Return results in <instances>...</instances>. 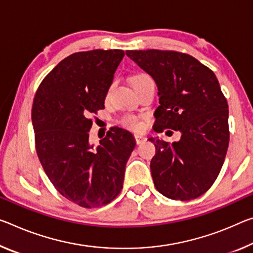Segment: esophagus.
I'll return each instance as SVG.
<instances>
[{
    "label": "esophagus",
    "mask_w": 253,
    "mask_h": 253,
    "mask_svg": "<svg viewBox=\"0 0 253 253\" xmlns=\"http://www.w3.org/2000/svg\"><path fill=\"white\" fill-rule=\"evenodd\" d=\"M135 141H136V143H137V144H142V143H144V142L146 141V138L144 137L143 135L136 134V135H135Z\"/></svg>",
    "instance_id": "obj_1"
}]
</instances>
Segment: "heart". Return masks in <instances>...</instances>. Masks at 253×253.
<instances>
[{
	"label": "heart",
	"mask_w": 253,
	"mask_h": 253,
	"mask_svg": "<svg viewBox=\"0 0 253 253\" xmlns=\"http://www.w3.org/2000/svg\"><path fill=\"white\" fill-rule=\"evenodd\" d=\"M151 79L150 75L147 74H138L133 78V85L136 83L144 81V80H148ZM120 123H122L123 126H125L127 128H129L131 130H141L142 129V124L139 120L135 117L133 115H125L123 116L122 119H120Z\"/></svg>",
	"instance_id": "b5f03b06"
}]
</instances>
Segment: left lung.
I'll use <instances>...</instances> for the list:
<instances>
[{"label": "left lung", "mask_w": 253, "mask_h": 253, "mask_svg": "<svg viewBox=\"0 0 253 253\" xmlns=\"http://www.w3.org/2000/svg\"><path fill=\"white\" fill-rule=\"evenodd\" d=\"M126 55L158 85L154 130L181 133L180 141L172 144L148 138L156 148L150 166L155 188L173 200L199 197L219 174L230 141L228 106L217 78L179 51L127 50Z\"/></svg>", "instance_id": "1"}]
</instances>
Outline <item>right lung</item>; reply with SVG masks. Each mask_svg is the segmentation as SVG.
Here are the masks:
<instances>
[{"label":"right lung","instance_id":"right-lung-1","mask_svg":"<svg viewBox=\"0 0 253 253\" xmlns=\"http://www.w3.org/2000/svg\"><path fill=\"white\" fill-rule=\"evenodd\" d=\"M124 55L120 49L72 54L46 75L34 99L31 119L43 171L59 194L84 208L105 206L117 197L136 145L122 128L108 131L98 147L89 143L90 116L105 108Z\"/></svg>","mask_w":253,"mask_h":253}]
</instances>
